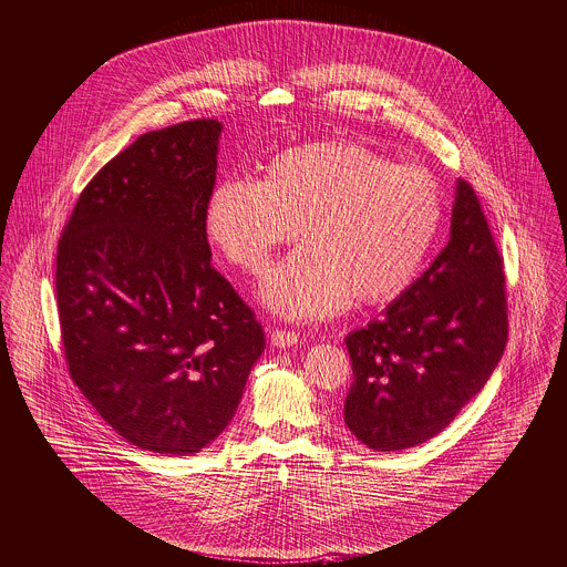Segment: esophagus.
<instances>
[{
  "instance_id": "1",
  "label": "esophagus",
  "mask_w": 567,
  "mask_h": 567,
  "mask_svg": "<svg viewBox=\"0 0 567 567\" xmlns=\"http://www.w3.org/2000/svg\"><path fill=\"white\" fill-rule=\"evenodd\" d=\"M298 342H300V336L296 331H287V329H274L271 331V344L274 347L285 349V347H293Z\"/></svg>"
}]
</instances>
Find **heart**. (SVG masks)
<instances>
[{
	"label": "heart",
	"instance_id": "1",
	"mask_svg": "<svg viewBox=\"0 0 567 567\" xmlns=\"http://www.w3.org/2000/svg\"><path fill=\"white\" fill-rule=\"evenodd\" d=\"M445 214L436 177L351 140H322L278 153L262 182L227 177L205 212L209 240L236 267L260 276L271 254L305 243L262 287L287 320H316L355 302L401 296L430 256Z\"/></svg>",
	"mask_w": 567,
	"mask_h": 567
}]
</instances>
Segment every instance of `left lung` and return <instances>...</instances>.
Returning a JSON list of instances; mask_svg holds the SVG:
<instances>
[{
	"instance_id": "left-lung-1",
	"label": "left lung",
	"mask_w": 567,
	"mask_h": 567,
	"mask_svg": "<svg viewBox=\"0 0 567 567\" xmlns=\"http://www.w3.org/2000/svg\"><path fill=\"white\" fill-rule=\"evenodd\" d=\"M344 342L353 369L344 425L373 452L434 439L483 390L507 342L505 271L465 179L445 249L383 318Z\"/></svg>"
}]
</instances>
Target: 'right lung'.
I'll return each mask as SVG.
<instances>
[{"label":"right lung","mask_w":567,"mask_h":567,"mask_svg":"<svg viewBox=\"0 0 567 567\" xmlns=\"http://www.w3.org/2000/svg\"><path fill=\"white\" fill-rule=\"evenodd\" d=\"M218 120L140 135L86 184L58 247L71 379L131 445L188 456L231 423L265 331L212 267Z\"/></svg>","instance_id":"add662e5"}]
</instances>
